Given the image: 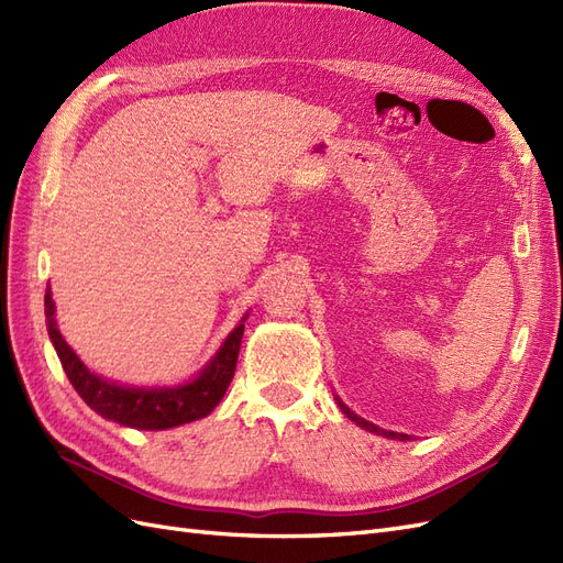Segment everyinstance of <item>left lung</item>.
<instances>
[{"mask_svg":"<svg viewBox=\"0 0 563 563\" xmlns=\"http://www.w3.org/2000/svg\"><path fill=\"white\" fill-rule=\"evenodd\" d=\"M338 404H340V408H343V413L352 420V422H356L360 424V428H364V430H368V432H376V434H380V437H387V439H399V441H406V439H411L408 434H399V432H389V430H383V428H378V424H373V422H368V420H364V418H360L356 413H352L350 408L338 399Z\"/></svg>","mask_w":563,"mask_h":563,"instance_id":"8db88e82","label":"left lung"}]
</instances>
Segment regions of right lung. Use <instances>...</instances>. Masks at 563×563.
<instances>
[{"instance_id": "add662e5", "label": "right lung", "mask_w": 563, "mask_h": 563, "mask_svg": "<svg viewBox=\"0 0 563 563\" xmlns=\"http://www.w3.org/2000/svg\"><path fill=\"white\" fill-rule=\"evenodd\" d=\"M44 314L48 338L54 343L58 360L63 364L65 376L70 378L77 395L87 401L96 413L108 420L135 430H168L178 424L207 418L218 401L223 399L228 385L234 376L236 356H240V345L244 335V319L228 338L223 347L207 364L199 376L178 387H126L110 380H103L96 373L79 362V356L73 347L65 343L56 319H54V300H51V288L44 296Z\"/></svg>"}]
</instances>
